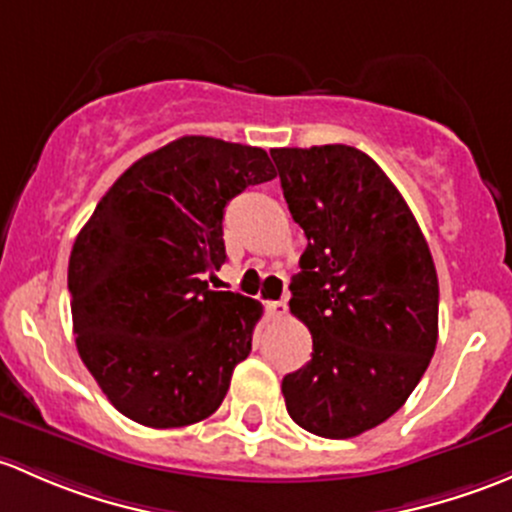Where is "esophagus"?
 <instances>
[{
	"instance_id": "1",
	"label": "esophagus",
	"mask_w": 512,
	"mask_h": 512,
	"mask_svg": "<svg viewBox=\"0 0 512 512\" xmlns=\"http://www.w3.org/2000/svg\"><path fill=\"white\" fill-rule=\"evenodd\" d=\"M266 313L271 315L273 320H283L288 315L286 300H271V303H266Z\"/></svg>"
}]
</instances>
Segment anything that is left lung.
<instances>
[{"label": "left lung", "instance_id": "left-lung-1", "mask_svg": "<svg viewBox=\"0 0 512 512\" xmlns=\"http://www.w3.org/2000/svg\"><path fill=\"white\" fill-rule=\"evenodd\" d=\"M293 221L305 231L291 313L313 357L283 377L291 419L323 439L387 421L424 377L439 337L429 244L392 179L350 145L271 150Z\"/></svg>", "mask_w": 512, "mask_h": 512}]
</instances>
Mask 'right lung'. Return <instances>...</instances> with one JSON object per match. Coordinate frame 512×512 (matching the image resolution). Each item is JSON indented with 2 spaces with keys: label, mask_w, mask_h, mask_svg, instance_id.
<instances>
[{
  "label": "right lung",
  "mask_w": 512,
  "mask_h": 512,
  "mask_svg": "<svg viewBox=\"0 0 512 512\" xmlns=\"http://www.w3.org/2000/svg\"><path fill=\"white\" fill-rule=\"evenodd\" d=\"M276 177L266 150L187 135L130 165L68 258L83 365L120 414L152 429L207 419L251 352L263 308L212 291L226 261L224 209Z\"/></svg>",
  "instance_id": "add662e5"
}]
</instances>
